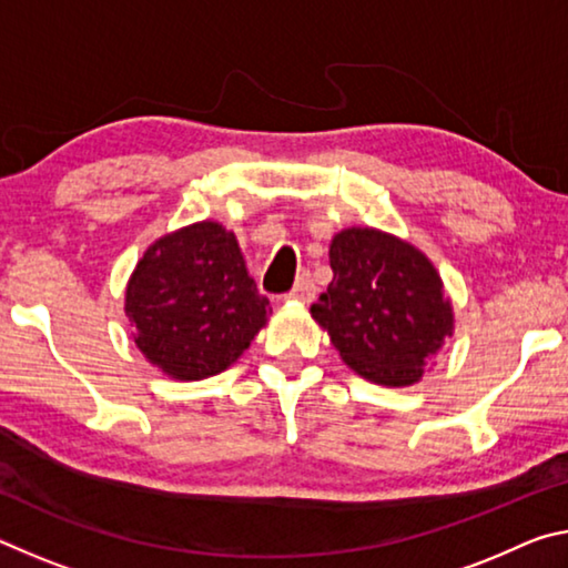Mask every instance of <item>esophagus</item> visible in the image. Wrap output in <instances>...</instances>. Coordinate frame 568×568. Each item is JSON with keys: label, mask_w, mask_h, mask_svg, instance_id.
<instances>
[{"label": "esophagus", "mask_w": 568, "mask_h": 568, "mask_svg": "<svg viewBox=\"0 0 568 568\" xmlns=\"http://www.w3.org/2000/svg\"><path fill=\"white\" fill-rule=\"evenodd\" d=\"M315 293H318V287H315L313 277L307 275V273H303V275L295 281L293 291L287 293L285 297H287V301H297V303H311L313 297H315Z\"/></svg>", "instance_id": "1"}]
</instances>
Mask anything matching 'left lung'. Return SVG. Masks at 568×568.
Returning <instances> with one entry per match:
<instances>
[{"instance_id":"1","label":"left lung","mask_w":568,"mask_h":568,"mask_svg":"<svg viewBox=\"0 0 568 568\" xmlns=\"http://www.w3.org/2000/svg\"><path fill=\"white\" fill-rule=\"evenodd\" d=\"M333 281L313 318L345 365L378 386H413L454 333V307L434 263L373 227L341 230L331 243Z\"/></svg>"}]
</instances>
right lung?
Returning a JSON list of instances; mask_svg holds the SVG:
<instances>
[{
  "mask_svg": "<svg viewBox=\"0 0 568 568\" xmlns=\"http://www.w3.org/2000/svg\"><path fill=\"white\" fill-rule=\"evenodd\" d=\"M142 355L175 381L230 368L263 328L267 297L247 275L235 235L213 220L152 243L124 293Z\"/></svg>",
  "mask_w": 568,
  "mask_h": 568,
  "instance_id": "obj_1",
  "label": "right lung"
}]
</instances>
